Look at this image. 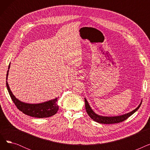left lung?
<instances>
[{
  "mask_svg": "<svg viewBox=\"0 0 150 150\" xmlns=\"http://www.w3.org/2000/svg\"><path fill=\"white\" fill-rule=\"evenodd\" d=\"M84 101H85V108H86V112H87V113L89 115V117L95 122H97L100 123H103V124L117 123L122 122L125 120L126 119H127L129 117H130L131 115H132L134 113L137 111L142 104V100L138 106V107L130 112H128L127 114H123L122 115H119V116L107 117V116H101V115L97 114L91 109L87 100L84 98Z\"/></svg>",
  "mask_w": 150,
  "mask_h": 150,
  "instance_id": "left-lung-1",
  "label": "left lung"
}]
</instances>
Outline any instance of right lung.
<instances>
[{
    "mask_svg": "<svg viewBox=\"0 0 150 150\" xmlns=\"http://www.w3.org/2000/svg\"><path fill=\"white\" fill-rule=\"evenodd\" d=\"M10 67V64H9L8 70L6 74V88L13 101L19 111L27 115L36 118L49 117L54 115L57 112L59 109V106L58 105V98H55L53 100L37 104L24 103V102H22L16 98V97L13 95L12 92L11 91L9 85L7 82Z\"/></svg>",
    "mask_w": 150,
    "mask_h": 150,
    "instance_id": "right-lung-1",
    "label": "right lung"
}]
</instances>
